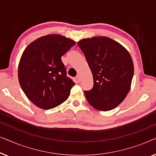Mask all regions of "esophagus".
Returning a JSON list of instances; mask_svg holds the SVG:
<instances>
[{"label": "esophagus", "instance_id": "obj_1", "mask_svg": "<svg viewBox=\"0 0 156 156\" xmlns=\"http://www.w3.org/2000/svg\"><path fill=\"white\" fill-rule=\"evenodd\" d=\"M76 80L78 81V82H80V80H81V76H80V74H78V75L76 76Z\"/></svg>", "mask_w": 156, "mask_h": 156}]
</instances>
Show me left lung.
Here are the masks:
<instances>
[{"instance_id":"obj_1","label":"left lung","mask_w":156,"mask_h":156,"mask_svg":"<svg viewBox=\"0 0 156 156\" xmlns=\"http://www.w3.org/2000/svg\"><path fill=\"white\" fill-rule=\"evenodd\" d=\"M92 72L94 87L85 91L87 101L96 109L107 112L117 107L129 92L134 67L131 55L112 38L96 36L80 40Z\"/></svg>"}]
</instances>
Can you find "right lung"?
<instances>
[{
  "mask_svg": "<svg viewBox=\"0 0 156 156\" xmlns=\"http://www.w3.org/2000/svg\"><path fill=\"white\" fill-rule=\"evenodd\" d=\"M75 41L58 34L40 37L29 44L20 57L18 80L30 101L42 109L60 105L75 84L66 76L61 57Z\"/></svg>",
  "mask_w": 156,
  "mask_h": 156,
  "instance_id": "1",
  "label": "right lung"
}]
</instances>
